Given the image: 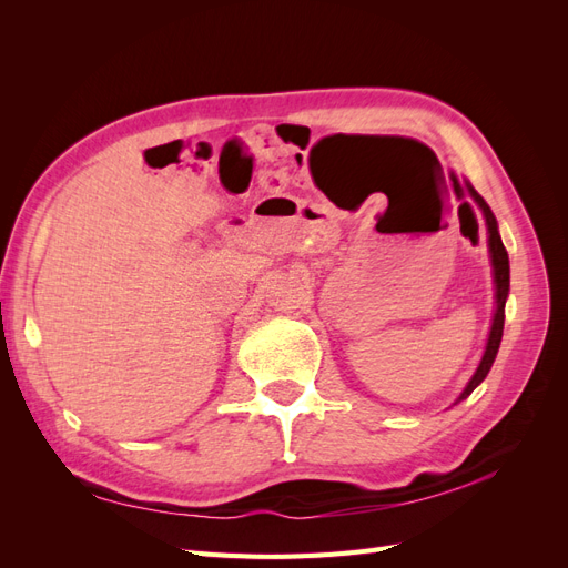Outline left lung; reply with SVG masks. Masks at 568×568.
Masks as SVG:
<instances>
[{"mask_svg":"<svg viewBox=\"0 0 568 568\" xmlns=\"http://www.w3.org/2000/svg\"><path fill=\"white\" fill-rule=\"evenodd\" d=\"M471 196L476 199V203L480 205V211H484L486 215V225H488V246H490V257H493V272H495V320H493V326H490V336H488V346H486V353L484 357H480V365L476 369V374L471 376V382L467 384V388H464V393L459 395V400L467 398V395L486 379V374L490 372L493 363H495V355H497V348H500V341H503V329H505V301H507V294H509V255H507V248L503 244L500 239V232H497V222H495V215L493 211L488 209V203L480 199L474 189H471Z\"/></svg>","mask_w":568,"mask_h":568,"instance_id":"1","label":"left lung"}]
</instances>
